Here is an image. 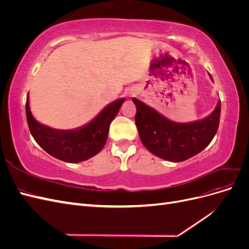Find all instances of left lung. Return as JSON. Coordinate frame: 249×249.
Masks as SVG:
<instances>
[{
  "label": "left lung",
  "mask_w": 249,
  "mask_h": 249,
  "mask_svg": "<svg viewBox=\"0 0 249 249\" xmlns=\"http://www.w3.org/2000/svg\"><path fill=\"white\" fill-rule=\"evenodd\" d=\"M132 100L136 105L135 123L143 145L152 154L170 162H182L200 153L213 140L219 125L220 102L207 118L178 124L165 118L139 100Z\"/></svg>",
  "instance_id": "8db88e82"
}]
</instances>
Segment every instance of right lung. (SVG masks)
I'll return each mask as SVG.
<instances>
[{"mask_svg": "<svg viewBox=\"0 0 249 249\" xmlns=\"http://www.w3.org/2000/svg\"><path fill=\"white\" fill-rule=\"evenodd\" d=\"M124 99L111 103L103 109L92 122L77 130L64 131L52 129L36 122L26 102V115L30 132L38 144L57 159L78 163L99 154L106 144L109 126L122 107Z\"/></svg>", "mask_w": 249, "mask_h": 249, "instance_id": "obj_1", "label": "right lung"}]
</instances>
